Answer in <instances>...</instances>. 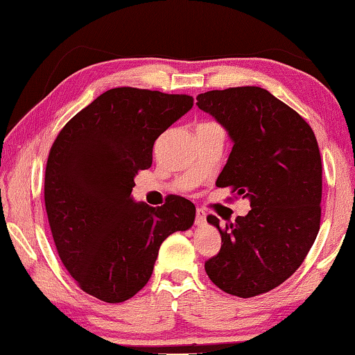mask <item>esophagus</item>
Segmentation results:
<instances>
[{
    "label": "esophagus",
    "mask_w": 355,
    "mask_h": 355,
    "mask_svg": "<svg viewBox=\"0 0 355 355\" xmlns=\"http://www.w3.org/2000/svg\"><path fill=\"white\" fill-rule=\"evenodd\" d=\"M205 223H207V213L202 208H197V211H195V224L203 225Z\"/></svg>",
    "instance_id": "34e87169"
}]
</instances>
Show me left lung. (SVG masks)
I'll list each match as a JSON object with an SVG mask.
<instances>
[{"label":"left lung","instance_id":"1","mask_svg":"<svg viewBox=\"0 0 355 355\" xmlns=\"http://www.w3.org/2000/svg\"><path fill=\"white\" fill-rule=\"evenodd\" d=\"M234 142L216 186L250 200L251 209L219 227V253L205 263L209 280L240 297L258 296L295 274L320 229L322 160L304 118L269 91L240 86L197 96Z\"/></svg>","mask_w":355,"mask_h":355}]
</instances>
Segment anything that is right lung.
<instances>
[{"label": "right lung", "mask_w": 355, "mask_h": 355, "mask_svg": "<svg viewBox=\"0 0 355 355\" xmlns=\"http://www.w3.org/2000/svg\"><path fill=\"white\" fill-rule=\"evenodd\" d=\"M193 97L114 88L78 112L49 150L44 205L59 258L81 290L123 302L150 279L168 235L192 227L195 205L171 195L162 207L136 203L137 171L153 144L192 109Z\"/></svg>", "instance_id": "1"}]
</instances>
